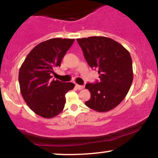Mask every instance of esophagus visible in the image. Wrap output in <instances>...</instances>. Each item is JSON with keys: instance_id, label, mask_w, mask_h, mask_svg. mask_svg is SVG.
<instances>
[{"instance_id": "obj_1", "label": "esophagus", "mask_w": 158, "mask_h": 158, "mask_svg": "<svg viewBox=\"0 0 158 158\" xmlns=\"http://www.w3.org/2000/svg\"><path fill=\"white\" fill-rule=\"evenodd\" d=\"M76 88H77L78 90H81L83 88V86L82 85H76Z\"/></svg>"}]
</instances>
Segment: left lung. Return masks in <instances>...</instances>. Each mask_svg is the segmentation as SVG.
Returning <instances> with one entry per match:
<instances>
[{"label":"left lung","mask_w":158,"mask_h":158,"mask_svg":"<svg viewBox=\"0 0 158 158\" xmlns=\"http://www.w3.org/2000/svg\"><path fill=\"white\" fill-rule=\"evenodd\" d=\"M77 41L87 63L99 74V81L85 85L90 93L85 105L99 112L113 109L126 97L133 81L129 52L117 41L102 36Z\"/></svg>","instance_id":"left-lung-1"}]
</instances>
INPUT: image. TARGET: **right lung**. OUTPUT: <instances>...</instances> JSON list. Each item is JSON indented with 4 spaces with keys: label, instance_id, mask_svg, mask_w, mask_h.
Returning <instances> with one entry per match:
<instances>
[{
    "label": "right lung",
    "instance_id": "right-lung-1",
    "mask_svg": "<svg viewBox=\"0 0 158 158\" xmlns=\"http://www.w3.org/2000/svg\"><path fill=\"white\" fill-rule=\"evenodd\" d=\"M74 39H52L35 46L27 55L19 70L21 95L36 114L52 118L64 109L65 94L73 83L51 79L53 69L60 67L62 59Z\"/></svg>",
    "mask_w": 158,
    "mask_h": 158
}]
</instances>
